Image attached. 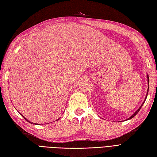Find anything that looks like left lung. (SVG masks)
Wrapping results in <instances>:
<instances>
[{"label":"left lung","instance_id":"obj_1","mask_svg":"<svg viewBox=\"0 0 157 157\" xmlns=\"http://www.w3.org/2000/svg\"><path fill=\"white\" fill-rule=\"evenodd\" d=\"M147 79H148V85H149V75H147ZM148 92H149V87H148V90H147V95H146V97H145V100H144V101H143V103L142 104V105H141V107H139V108L137 110V111L136 112H135L133 114V115L132 116H131L130 117H129L128 118V120H130V119H131V118H133L134 116H136L137 115V113L139 112V110H140V109L141 108V107H142V105H143V104H144V102H145V100H146V98H147V94H148Z\"/></svg>","mask_w":157,"mask_h":157}]
</instances>
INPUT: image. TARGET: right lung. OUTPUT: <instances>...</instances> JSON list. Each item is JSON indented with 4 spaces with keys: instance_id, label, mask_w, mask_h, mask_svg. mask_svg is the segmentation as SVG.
Here are the masks:
<instances>
[{
    "instance_id": "add662e5",
    "label": "right lung",
    "mask_w": 157,
    "mask_h": 157,
    "mask_svg": "<svg viewBox=\"0 0 157 157\" xmlns=\"http://www.w3.org/2000/svg\"><path fill=\"white\" fill-rule=\"evenodd\" d=\"M21 115H22V114H21ZM22 117H23L24 118V119H25V120H26V121H27L28 122H29V123H30V124H35V125H37V124H35V123H33V122H31L30 121H28V120L26 119V117H24V116H22ZM58 120H59V119H58ZM57 120H56V121H57ZM38 125H40V124H38Z\"/></svg>"
}]
</instances>
